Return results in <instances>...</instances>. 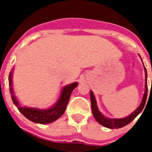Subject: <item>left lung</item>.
I'll return each mask as SVG.
<instances>
[{
  "label": "left lung",
  "mask_w": 152,
  "mask_h": 152,
  "mask_svg": "<svg viewBox=\"0 0 152 152\" xmlns=\"http://www.w3.org/2000/svg\"><path fill=\"white\" fill-rule=\"evenodd\" d=\"M143 62V61H142ZM145 72V91L144 96L142 98V100L141 102L140 105L138 108L134 111L131 115L128 116L127 117L122 118V119H110V118L106 117L99 111L98 110L97 105H96V98H95L94 94H93L92 91L90 92L91 94V109H92L93 115L94 116L95 119L98 123L102 125L104 127H107L109 129H119L122 128L123 126H126V125L129 124L135 117H136L139 113L142 111L143 108L145 105L146 99H147V94H148V84H147V71L144 65Z\"/></svg>",
  "instance_id": "obj_1"
}]
</instances>
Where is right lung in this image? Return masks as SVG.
<instances>
[{"mask_svg":"<svg viewBox=\"0 0 152 152\" xmlns=\"http://www.w3.org/2000/svg\"><path fill=\"white\" fill-rule=\"evenodd\" d=\"M13 71V69H12ZM78 83L75 82L69 85L65 86L62 89L61 93V96L59 99L56 103L54 106L46 110H39L37 108H32V107H23L17 101V98L14 96V93L12 87V72L9 75V86H10V92L11 94V98L14 105L17 107L19 111L26 118L29 119L30 121L39 124H48L52 122L56 121L59 117H61L64 114L67 104L69 101V98L71 96L72 91L77 86Z\"/></svg>","mask_w":152,"mask_h":152,"instance_id":"right-lung-1","label":"right lung"}]
</instances>
